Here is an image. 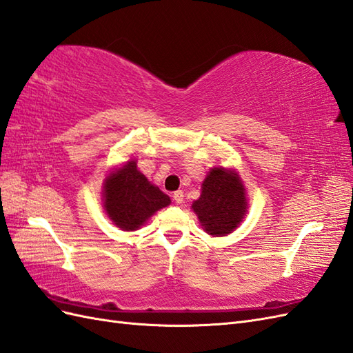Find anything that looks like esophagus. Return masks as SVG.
<instances>
[{"label": "esophagus", "instance_id": "esophagus-1", "mask_svg": "<svg viewBox=\"0 0 353 353\" xmlns=\"http://www.w3.org/2000/svg\"><path fill=\"white\" fill-rule=\"evenodd\" d=\"M183 192L182 190H176V192L173 194V199L176 201V204H182L183 203Z\"/></svg>", "mask_w": 353, "mask_h": 353}]
</instances>
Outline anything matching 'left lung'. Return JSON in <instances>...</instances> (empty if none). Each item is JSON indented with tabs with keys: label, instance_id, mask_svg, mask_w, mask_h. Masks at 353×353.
<instances>
[{
	"label": "left lung",
	"instance_id": "1",
	"mask_svg": "<svg viewBox=\"0 0 353 353\" xmlns=\"http://www.w3.org/2000/svg\"><path fill=\"white\" fill-rule=\"evenodd\" d=\"M192 208L210 235L225 236L241 223L247 211L245 189L236 173L223 167L210 171Z\"/></svg>",
	"mask_w": 353,
	"mask_h": 353
}]
</instances>
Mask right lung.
Here are the masks:
<instances>
[{
  "mask_svg": "<svg viewBox=\"0 0 353 353\" xmlns=\"http://www.w3.org/2000/svg\"><path fill=\"white\" fill-rule=\"evenodd\" d=\"M170 203V196L140 173L136 161H128L105 180V210L123 230H136Z\"/></svg>",
  "mask_w": 353,
  "mask_h": 353,
  "instance_id": "right-lung-1",
  "label": "right lung"
}]
</instances>
